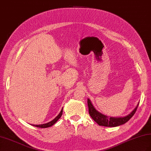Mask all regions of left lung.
Wrapping results in <instances>:
<instances>
[{
    "instance_id": "1",
    "label": "left lung",
    "mask_w": 151,
    "mask_h": 151,
    "mask_svg": "<svg viewBox=\"0 0 151 151\" xmlns=\"http://www.w3.org/2000/svg\"><path fill=\"white\" fill-rule=\"evenodd\" d=\"M88 105L89 108V114L90 115L91 118L93 119L100 126L108 127H117L119 125L126 123L130 119L133 115L135 114L136 110L138 107L139 104H137V106L135 109L131 112L130 114L127 115L124 117H108L106 115L101 114L94 108L93 106L91 104L90 100L88 99Z\"/></svg>"
}]
</instances>
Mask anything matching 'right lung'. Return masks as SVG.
<instances>
[{"label": "right lung", "instance_id": "right-lung-1", "mask_svg": "<svg viewBox=\"0 0 151 151\" xmlns=\"http://www.w3.org/2000/svg\"><path fill=\"white\" fill-rule=\"evenodd\" d=\"M62 113H63V108L62 109V110L60 112V114L58 115V116H56L55 118L52 121H51L49 123H45V124H33V126L36 127H39V128H47V127H50L51 126H52L54 124L56 123V122L61 117V116L62 115Z\"/></svg>", "mask_w": 151, "mask_h": 151}]
</instances>
